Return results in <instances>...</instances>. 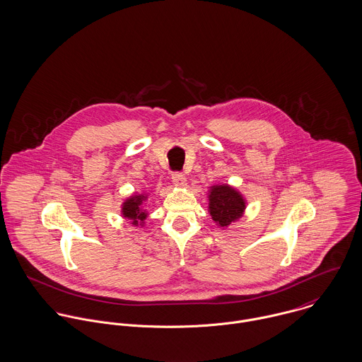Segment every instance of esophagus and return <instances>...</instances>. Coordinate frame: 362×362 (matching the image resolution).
<instances>
[{
  "label": "esophagus",
  "mask_w": 362,
  "mask_h": 362,
  "mask_svg": "<svg viewBox=\"0 0 362 362\" xmlns=\"http://www.w3.org/2000/svg\"><path fill=\"white\" fill-rule=\"evenodd\" d=\"M173 182L175 187H180V188H184L187 185V178L185 175L180 174V173H174L173 174Z\"/></svg>",
  "instance_id": "esophagus-1"
}]
</instances>
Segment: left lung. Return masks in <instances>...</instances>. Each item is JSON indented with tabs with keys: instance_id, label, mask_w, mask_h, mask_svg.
I'll return each mask as SVG.
<instances>
[{
	"instance_id": "left-lung-1",
	"label": "left lung",
	"mask_w": 362,
	"mask_h": 362,
	"mask_svg": "<svg viewBox=\"0 0 362 362\" xmlns=\"http://www.w3.org/2000/svg\"><path fill=\"white\" fill-rule=\"evenodd\" d=\"M207 198V210L211 220L223 228L241 218L247 209V201L243 194L228 184H217L210 187Z\"/></svg>"
}]
</instances>
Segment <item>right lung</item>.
<instances>
[{
	"label": "right lung",
	"instance_id": "right-lung-1",
	"mask_svg": "<svg viewBox=\"0 0 362 362\" xmlns=\"http://www.w3.org/2000/svg\"><path fill=\"white\" fill-rule=\"evenodd\" d=\"M148 201V195L146 194H134L132 197L127 198L124 201V204L121 205V214L122 217L131 220L132 226H145V220L148 217V211L145 206H142L145 202Z\"/></svg>",
	"mask_w": 362,
	"mask_h": 362
}]
</instances>
